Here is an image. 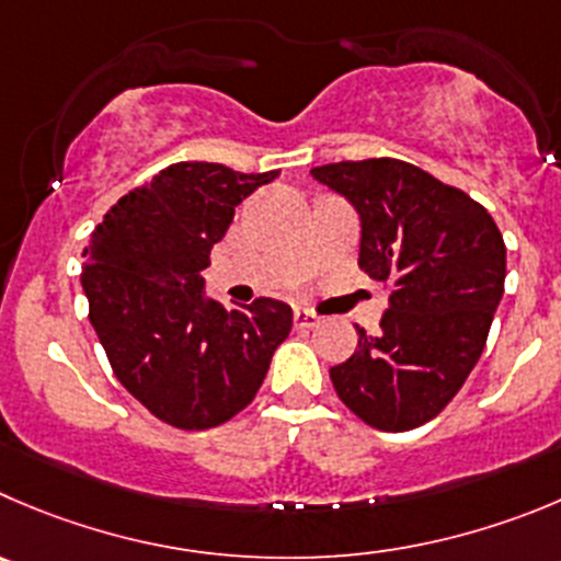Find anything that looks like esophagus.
Here are the masks:
<instances>
[{"label":"esophagus","mask_w":561,"mask_h":561,"mask_svg":"<svg viewBox=\"0 0 561 561\" xmlns=\"http://www.w3.org/2000/svg\"><path fill=\"white\" fill-rule=\"evenodd\" d=\"M295 324H297V328H317L319 317L313 311H308V308H297V311H295Z\"/></svg>","instance_id":"34e87169"}]
</instances>
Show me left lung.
<instances>
[{"label": "left lung", "mask_w": 561, "mask_h": 561, "mask_svg": "<svg viewBox=\"0 0 561 561\" xmlns=\"http://www.w3.org/2000/svg\"><path fill=\"white\" fill-rule=\"evenodd\" d=\"M360 217L357 264L391 286L380 333L330 369L360 421L408 432L435 419L477 366L504 295L506 248L482 204L402 159L311 170Z\"/></svg>", "instance_id": "8db88e82"}]
</instances>
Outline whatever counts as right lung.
I'll return each mask as SVG.
<instances>
[{
	"label": "right lung",
	"instance_id": "right-lung-1",
	"mask_svg": "<svg viewBox=\"0 0 561 561\" xmlns=\"http://www.w3.org/2000/svg\"><path fill=\"white\" fill-rule=\"evenodd\" d=\"M270 173L179 162L135 186L104 215L84 248L90 324L121 386L179 430H209L248 408L291 330L272 297L226 308L201 272L233 209Z\"/></svg>",
	"mask_w": 561,
	"mask_h": 561
}]
</instances>
